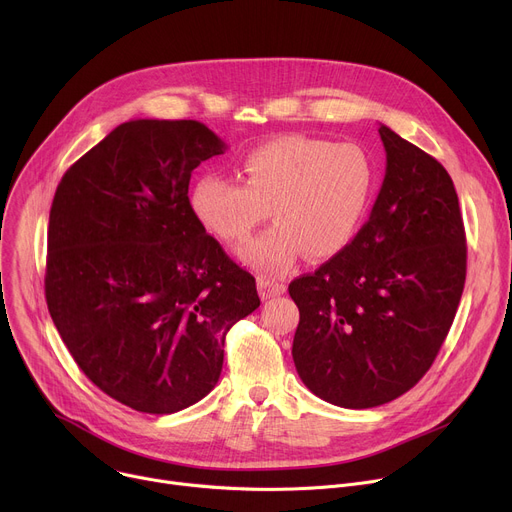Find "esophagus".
<instances>
[{
	"instance_id": "34e87169",
	"label": "esophagus",
	"mask_w": 512,
	"mask_h": 512,
	"mask_svg": "<svg viewBox=\"0 0 512 512\" xmlns=\"http://www.w3.org/2000/svg\"><path fill=\"white\" fill-rule=\"evenodd\" d=\"M258 291H260L262 299H270V297L283 295L287 291V285H285V281H279V279L258 277Z\"/></svg>"
}]
</instances>
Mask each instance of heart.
<instances>
[{
  "label": "heart",
  "instance_id": "b5f03b06",
  "mask_svg": "<svg viewBox=\"0 0 512 512\" xmlns=\"http://www.w3.org/2000/svg\"><path fill=\"white\" fill-rule=\"evenodd\" d=\"M244 182L203 174L190 188V211L227 246L244 244L254 227L274 221L240 250L250 266L281 272L305 252L324 260L359 233L375 190V162L357 143L283 135L248 149Z\"/></svg>",
  "mask_w": 512,
  "mask_h": 512
}]
</instances>
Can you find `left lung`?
Here are the masks:
<instances>
[{"instance_id": "left-lung-1", "label": "left lung", "mask_w": 512, "mask_h": 512, "mask_svg": "<svg viewBox=\"0 0 512 512\" xmlns=\"http://www.w3.org/2000/svg\"><path fill=\"white\" fill-rule=\"evenodd\" d=\"M387 166L369 221L342 252L289 285L293 361L318 398L375 408L437 359L465 285L467 246L447 170L381 125Z\"/></svg>"}]
</instances>
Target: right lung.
<instances>
[{"instance_id":"right-lung-1","label":"right lung","mask_w":512,"mask_h":512,"mask_svg":"<svg viewBox=\"0 0 512 512\" xmlns=\"http://www.w3.org/2000/svg\"><path fill=\"white\" fill-rule=\"evenodd\" d=\"M225 143L199 121H129L61 178L45 295L86 377L145 414L184 410L217 385L229 328L256 281L194 219L192 170Z\"/></svg>"}]
</instances>
